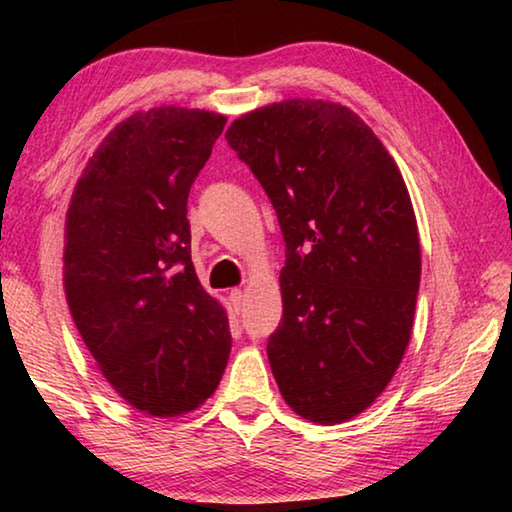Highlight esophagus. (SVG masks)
Returning a JSON list of instances; mask_svg holds the SVG:
<instances>
[{
	"mask_svg": "<svg viewBox=\"0 0 512 512\" xmlns=\"http://www.w3.org/2000/svg\"><path fill=\"white\" fill-rule=\"evenodd\" d=\"M230 302H232V307H235V311L241 309V305H244V293H241V289L230 291Z\"/></svg>",
	"mask_w": 512,
	"mask_h": 512,
	"instance_id": "34e87169",
	"label": "esophagus"
}]
</instances>
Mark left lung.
I'll use <instances>...</instances> for the list:
<instances>
[{
  "mask_svg": "<svg viewBox=\"0 0 512 512\" xmlns=\"http://www.w3.org/2000/svg\"><path fill=\"white\" fill-rule=\"evenodd\" d=\"M264 187L287 262L268 336L280 393L305 420L345 422L377 400L411 339L420 239L409 192L350 108L289 99L225 133Z\"/></svg>",
  "mask_w": 512,
  "mask_h": 512,
  "instance_id": "8db88e82",
  "label": "left lung"
}]
</instances>
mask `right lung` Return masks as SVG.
<instances>
[{"label":"right lung","mask_w":512,"mask_h":512,"mask_svg":"<svg viewBox=\"0 0 512 512\" xmlns=\"http://www.w3.org/2000/svg\"><path fill=\"white\" fill-rule=\"evenodd\" d=\"M225 121L173 106L128 117L94 151L67 210L74 323L110 386L160 418L203 404L230 357L228 316L198 282L187 219Z\"/></svg>","instance_id":"1"}]
</instances>
